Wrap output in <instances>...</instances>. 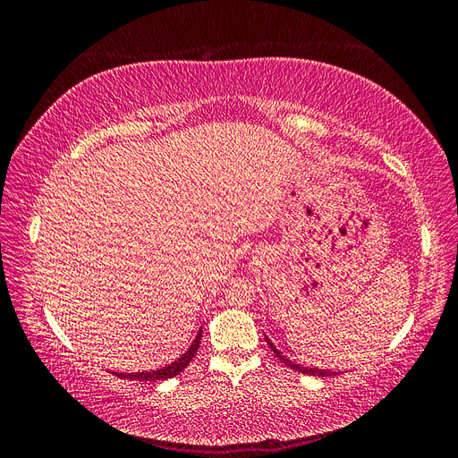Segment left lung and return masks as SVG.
<instances>
[{
    "label": "left lung",
    "instance_id": "left-lung-1",
    "mask_svg": "<svg viewBox=\"0 0 458 458\" xmlns=\"http://www.w3.org/2000/svg\"><path fill=\"white\" fill-rule=\"evenodd\" d=\"M267 340V344H269V348L273 350V353L281 359V361L284 363V365H288L290 369H294V370H298V372H303V374H310V377H321V378H325V377H335V374H338V372H335V370H327V369H315V367H303V365H298V363H294V361H290V359H286L279 350L275 348V345L269 342V338H266Z\"/></svg>",
    "mask_w": 458,
    "mask_h": 458
}]
</instances>
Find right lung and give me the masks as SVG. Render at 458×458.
<instances>
[{"mask_svg":"<svg viewBox=\"0 0 458 458\" xmlns=\"http://www.w3.org/2000/svg\"><path fill=\"white\" fill-rule=\"evenodd\" d=\"M202 338V328L199 330V335L195 338V342L191 344V348L177 359V361L165 365L162 369L157 370H143V372H116V377L120 378H130V380H145V382H160V380H168L177 377L179 372L185 370L187 365L192 361V357H195L197 350H199V344Z\"/></svg>","mask_w":458,"mask_h":458,"instance_id":"1","label":"right lung"}]
</instances>
